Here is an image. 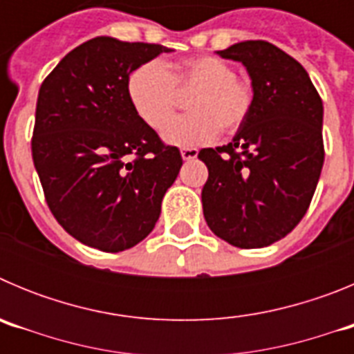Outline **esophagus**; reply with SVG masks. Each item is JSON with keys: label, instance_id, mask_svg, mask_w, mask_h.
Here are the masks:
<instances>
[{"label": "esophagus", "instance_id": "obj_1", "mask_svg": "<svg viewBox=\"0 0 354 354\" xmlns=\"http://www.w3.org/2000/svg\"><path fill=\"white\" fill-rule=\"evenodd\" d=\"M180 156H183L184 161H192V159H196V156H198V150H196V149H183V150H180Z\"/></svg>", "mask_w": 354, "mask_h": 354}]
</instances>
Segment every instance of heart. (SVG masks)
<instances>
[{
  "mask_svg": "<svg viewBox=\"0 0 354 354\" xmlns=\"http://www.w3.org/2000/svg\"><path fill=\"white\" fill-rule=\"evenodd\" d=\"M194 88L188 97L189 114L167 120L176 100L175 89ZM127 97L136 115L152 129L162 128V140L170 145L193 149L212 142L223 131L239 129L253 106L248 80L236 76L232 64L218 56L202 55L174 65L145 62L127 77Z\"/></svg>",
  "mask_w": 354,
  "mask_h": 354,
  "instance_id": "1",
  "label": "heart"
}]
</instances>
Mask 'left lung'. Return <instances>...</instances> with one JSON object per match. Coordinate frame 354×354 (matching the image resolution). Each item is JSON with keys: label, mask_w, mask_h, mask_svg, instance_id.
Segmentation results:
<instances>
[{"label": "left lung", "mask_w": 354, "mask_h": 354, "mask_svg": "<svg viewBox=\"0 0 354 354\" xmlns=\"http://www.w3.org/2000/svg\"><path fill=\"white\" fill-rule=\"evenodd\" d=\"M241 62L253 106L228 145L202 149L209 170L204 218L237 248H264L286 237L310 205L323 170V101L299 62L266 40L218 51Z\"/></svg>", "instance_id": "left-lung-1"}]
</instances>
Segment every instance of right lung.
<instances>
[{
	"label": "right lung",
	"mask_w": 354,
	"mask_h": 354,
	"mask_svg": "<svg viewBox=\"0 0 354 354\" xmlns=\"http://www.w3.org/2000/svg\"><path fill=\"white\" fill-rule=\"evenodd\" d=\"M170 49L95 37L40 84L33 165L56 221L80 243L124 252L145 239L183 158L136 115L127 77Z\"/></svg>",
	"instance_id": "add662e5"
}]
</instances>
